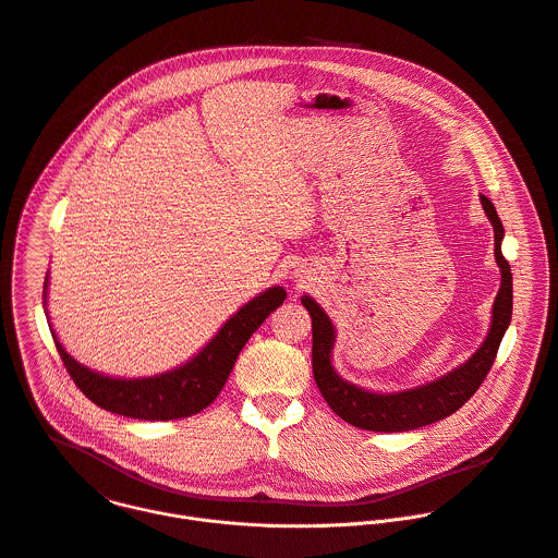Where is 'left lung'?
Wrapping results in <instances>:
<instances>
[{"label":"left lung","mask_w":558,"mask_h":558,"mask_svg":"<svg viewBox=\"0 0 558 558\" xmlns=\"http://www.w3.org/2000/svg\"><path fill=\"white\" fill-rule=\"evenodd\" d=\"M482 206L486 217L495 230V258L501 269V287L497 291L493 304V322L486 341L480 350L453 373L445 375L442 379L427 384L416 390L397 392V395H375L365 392L343 379L337 377L330 363V350L335 343V328L328 315L313 302L308 295L302 298L304 308L313 319V377L315 384L330 405V410L350 423L352 427L367 429V432H410L436 421H442L458 412L482 386L486 379L490 365L495 363L501 337L510 324L512 315V274L510 265L501 254V239L504 226L497 217L495 206L482 195Z\"/></svg>","instance_id":"left-lung-1"}]
</instances>
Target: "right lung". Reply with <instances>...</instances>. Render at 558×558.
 I'll return each instance as SVG.
<instances>
[{
	"label": "right lung",
	"mask_w": 558,
	"mask_h": 558,
	"mask_svg": "<svg viewBox=\"0 0 558 558\" xmlns=\"http://www.w3.org/2000/svg\"><path fill=\"white\" fill-rule=\"evenodd\" d=\"M44 287H48V282ZM284 298L287 291L282 287L267 289L230 317L197 356L177 369H170V373L148 379H111L92 373L89 367L81 365L65 352L54 330L52 337L72 381L98 408L140 421L189 418L206 410L219 397L239 352L269 313L284 302Z\"/></svg>",
	"instance_id": "right-lung-1"
}]
</instances>
